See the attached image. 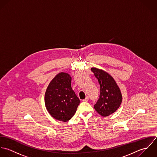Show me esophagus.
I'll list each match as a JSON object with an SVG mask.
<instances>
[{
    "mask_svg": "<svg viewBox=\"0 0 157 157\" xmlns=\"http://www.w3.org/2000/svg\"><path fill=\"white\" fill-rule=\"evenodd\" d=\"M89 97H88V96H87L84 99H83V101H84V102H87V101H89Z\"/></svg>",
    "mask_w": 157,
    "mask_h": 157,
    "instance_id": "esophagus-1",
    "label": "esophagus"
}]
</instances>
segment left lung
I'll return each mask as SVG.
<instances>
[{
  "mask_svg": "<svg viewBox=\"0 0 157 157\" xmlns=\"http://www.w3.org/2000/svg\"><path fill=\"white\" fill-rule=\"evenodd\" d=\"M91 70L100 85V95L94 105V109L102 117H108L120 107L123 100L121 92L109 73L95 67H92Z\"/></svg>",
  "mask_w": 157,
  "mask_h": 157,
  "instance_id": "1",
  "label": "left lung"
}]
</instances>
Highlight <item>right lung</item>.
I'll list each match as a JSON object with an SVG mask.
<instances>
[{
    "label": "right lung",
    "mask_w": 157,
    "mask_h": 157,
    "mask_svg": "<svg viewBox=\"0 0 157 157\" xmlns=\"http://www.w3.org/2000/svg\"><path fill=\"white\" fill-rule=\"evenodd\" d=\"M71 77L65 72L57 74L45 94V105L49 114L63 122L70 120L76 112L80 100L71 87Z\"/></svg>",
    "instance_id": "add662e5"
}]
</instances>
